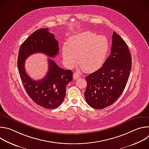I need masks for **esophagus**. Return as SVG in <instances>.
<instances>
[{"mask_svg":"<svg viewBox=\"0 0 149 149\" xmlns=\"http://www.w3.org/2000/svg\"><path fill=\"white\" fill-rule=\"evenodd\" d=\"M73 78L74 79H77L79 78V74L78 72H75L73 75Z\"/></svg>","mask_w":149,"mask_h":149,"instance_id":"1","label":"esophagus"}]
</instances>
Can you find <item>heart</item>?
<instances>
[{
    "mask_svg": "<svg viewBox=\"0 0 149 149\" xmlns=\"http://www.w3.org/2000/svg\"><path fill=\"white\" fill-rule=\"evenodd\" d=\"M107 39L91 32L72 35L62 48V55L67 65L71 67L76 62L87 72H93L100 68L109 51Z\"/></svg>",
    "mask_w": 149,
    "mask_h": 149,
    "instance_id": "1",
    "label": "heart"
}]
</instances>
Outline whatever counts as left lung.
I'll list each match as a JSON object with an SVG mask.
<instances>
[{
  "label": "left lung",
  "instance_id": "1",
  "mask_svg": "<svg viewBox=\"0 0 149 149\" xmlns=\"http://www.w3.org/2000/svg\"><path fill=\"white\" fill-rule=\"evenodd\" d=\"M132 63L125 42L114 32L110 55L101 68L86 78L87 87L85 98L91 107L104 109L120 97L128 81Z\"/></svg>",
  "mask_w": 149,
  "mask_h": 149
}]
</instances>
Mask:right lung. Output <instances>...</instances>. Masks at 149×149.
I'll use <instances>...</instances> for the list:
<instances>
[{
    "label": "right lung",
    "instance_id": "add662e5",
    "mask_svg": "<svg viewBox=\"0 0 149 149\" xmlns=\"http://www.w3.org/2000/svg\"><path fill=\"white\" fill-rule=\"evenodd\" d=\"M59 52L58 42L48 28H42L32 33L21 45L17 58V68L24 87L30 98L40 107L55 109L65 98L66 86L72 80L71 70L59 68L52 59H48V71L39 81L32 79L26 73L25 61L30 55L40 52L51 58Z\"/></svg>",
    "mask_w": 149,
    "mask_h": 149
}]
</instances>
